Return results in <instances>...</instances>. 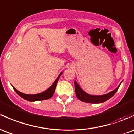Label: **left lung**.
Listing matches in <instances>:
<instances>
[{
  "instance_id": "8db88e82",
  "label": "left lung",
  "mask_w": 134,
  "mask_h": 134,
  "mask_svg": "<svg viewBox=\"0 0 134 134\" xmlns=\"http://www.w3.org/2000/svg\"><path fill=\"white\" fill-rule=\"evenodd\" d=\"M120 84L118 86L115 90L109 92V93L105 94L102 95H92L86 93L85 91L81 89V88L79 86V85L77 83L76 81H74V86L75 91H76V95L79 100L83 102L87 103H92V104H97V103H102L108 100L110 98H111L116 92H117L118 89L120 87Z\"/></svg>"
}]
</instances>
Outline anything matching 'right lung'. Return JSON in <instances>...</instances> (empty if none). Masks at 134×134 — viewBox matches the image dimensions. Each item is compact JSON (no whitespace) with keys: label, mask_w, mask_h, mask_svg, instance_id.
<instances>
[{"label":"right lung","mask_w":134,"mask_h":134,"mask_svg":"<svg viewBox=\"0 0 134 134\" xmlns=\"http://www.w3.org/2000/svg\"><path fill=\"white\" fill-rule=\"evenodd\" d=\"M62 72H61L60 74L58 77H57V79L55 81L53 85H51L50 87L49 88L48 90H45L44 92H42V93L36 94V95H28V94H25L21 93V92H19L18 90H17L14 87H13V89L14 90L16 93L21 97V98H24L25 100H26L31 101V102H33V101H38V100H47L50 98L53 95L54 93H55L56 86H57V82H58V79H59L60 76H61Z\"/></svg>","instance_id":"right-lung-1"}]
</instances>
